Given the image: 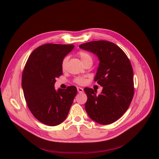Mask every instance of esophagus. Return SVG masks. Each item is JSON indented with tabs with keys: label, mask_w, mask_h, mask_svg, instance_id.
<instances>
[{
	"label": "esophagus",
	"mask_w": 159,
	"mask_h": 159,
	"mask_svg": "<svg viewBox=\"0 0 159 159\" xmlns=\"http://www.w3.org/2000/svg\"><path fill=\"white\" fill-rule=\"evenodd\" d=\"M77 91L79 93H82L84 92V89L80 87H77Z\"/></svg>",
	"instance_id": "obj_1"
}]
</instances>
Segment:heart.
<instances>
[{"label":"heart","mask_w":159,"mask_h":159,"mask_svg":"<svg viewBox=\"0 0 159 159\" xmlns=\"http://www.w3.org/2000/svg\"><path fill=\"white\" fill-rule=\"evenodd\" d=\"M78 55H79V57H80L81 61H82V63H83V64L85 63L86 61H87L88 60H92V57L90 56V54H89L88 52H86L85 51H80L79 52H78ZM67 60H68V58L65 57L63 59L62 61H61V69H62L63 70H66V64H67ZM74 82H75L76 84H77L79 85H83L86 83V80L84 78H82V77H77L74 79Z\"/></svg>","instance_id":"b5f03b06"}]
</instances>
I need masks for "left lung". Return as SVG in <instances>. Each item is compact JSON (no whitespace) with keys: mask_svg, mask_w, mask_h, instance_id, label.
I'll return each mask as SVG.
<instances>
[{"mask_svg":"<svg viewBox=\"0 0 159 159\" xmlns=\"http://www.w3.org/2000/svg\"><path fill=\"white\" fill-rule=\"evenodd\" d=\"M95 54L99 59L95 81L102 86L101 94L84 88L88 99L85 109L89 118L102 125H108L124 114L134 95L133 70L124 51L114 43L93 41L79 45Z\"/></svg>","mask_w":159,"mask_h":159,"instance_id":"obj_1","label":"left lung"}]
</instances>
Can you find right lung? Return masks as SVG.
<instances>
[{
  "instance_id": "right-lung-1",
  "label": "right lung",
  "mask_w": 159,
  "mask_h": 159,
  "mask_svg": "<svg viewBox=\"0 0 159 159\" xmlns=\"http://www.w3.org/2000/svg\"><path fill=\"white\" fill-rule=\"evenodd\" d=\"M74 45L47 43L38 47L30 55L22 75L24 97L35 118L49 126H56L67 118L77 88L55 90L56 79L62 75L61 61Z\"/></svg>"
}]
</instances>
